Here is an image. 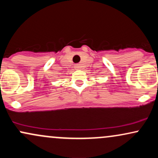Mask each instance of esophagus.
I'll return each mask as SVG.
<instances>
[{"mask_svg":"<svg viewBox=\"0 0 158 158\" xmlns=\"http://www.w3.org/2000/svg\"><path fill=\"white\" fill-rule=\"evenodd\" d=\"M75 69L76 70H79V69H80V65L79 64H75Z\"/></svg>","mask_w":158,"mask_h":158,"instance_id":"obj_1","label":"esophagus"}]
</instances>
